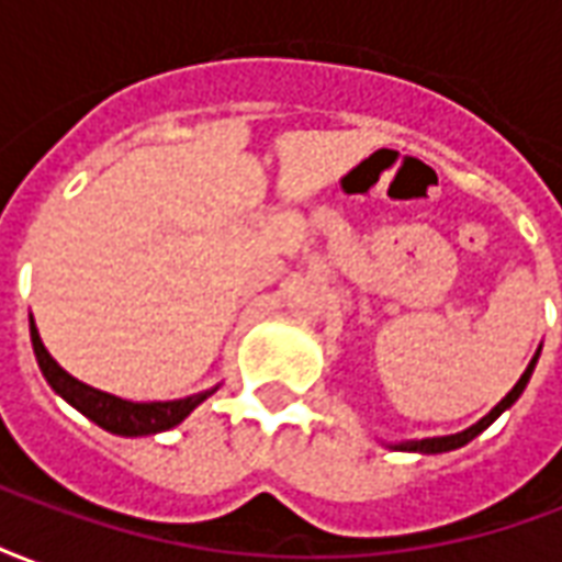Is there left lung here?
<instances>
[{"mask_svg":"<svg viewBox=\"0 0 562 562\" xmlns=\"http://www.w3.org/2000/svg\"><path fill=\"white\" fill-rule=\"evenodd\" d=\"M532 367H536V358H532L530 367L524 370V376L518 379V385H515V389L508 391L506 397H503V401L496 403L494 409H491V413L484 415L482 422L472 424L470 430H463V434H454V436H434V439H418V442H403V446H394V448H403V451H424V454H439V451H451V448L467 446L470 439H475V436L482 434V430H484V427H487V424H494L496 418H499V415L506 413V409H508V406H512V403L518 401L520 391L527 389V382H530Z\"/></svg>","mask_w":562,"mask_h":562,"instance_id":"obj_1","label":"left lung"}]
</instances>
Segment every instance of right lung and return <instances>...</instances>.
Returning <instances> with one entry per match:
<instances>
[{"instance_id": "obj_1", "label": "right lung", "mask_w": 562, "mask_h": 562, "mask_svg": "<svg viewBox=\"0 0 562 562\" xmlns=\"http://www.w3.org/2000/svg\"><path fill=\"white\" fill-rule=\"evenodd\" d=\"M30 334H32V349H35V358H38V367H42L44 379L50 382V389L66 397L78 413H83L90 422H95L104 430L120 436H147L159 434V430H171L177 424L183 422L186 415L195 409L198 403H204L213 394V391H204V394H192V397H183V401H165V403H132L123 401V397H114V394H104L99 389H90L83 385L75 376H68L63 367L56 364L50 352L44 349L42 337H38V328L30 318Z\"/></svg>"}]
</instances>
